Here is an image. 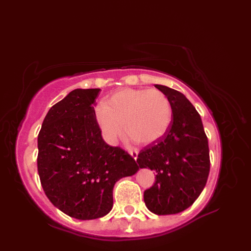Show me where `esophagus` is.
<instances>
[{
	"instance_id": "34e87169",
	"label": "esophagus",
	"mask_w": 251,
	"mask_h": 251,
	"mask_svg": "<svg viewBox=\"0 0 251 251\" xmlns=\"http://www.w3.org/2000/svg\"><path fill=\"white\" fill-rule=\"evenodd\" d=\"M129 152H130V154H131V155H132L133 159L136 161L137 156H138V150H130V151H129Z\"/></svg>"
}]
</instances>
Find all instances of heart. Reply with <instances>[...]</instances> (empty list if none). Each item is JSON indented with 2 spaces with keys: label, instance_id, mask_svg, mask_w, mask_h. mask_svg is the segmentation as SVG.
Wrapping results in <instances>:
<instances>
[{
  "label": "heart",
  "instance_id": "obj_1",
  "mask_svg": "<svg viewBox=\"0 0 251 251\" xmlns=\"http://www.w3.org/2000/svg\"><path fill=\"white\" fill-rule=\"evenodd\" d=\"M95 115L103 139L115 144L124 133L141 144H150L167 132L172 120V105L159 89L127 88L118 91Z\"/></svg>",
  "mask_w": 251,
  "mask_h": 251
}]
</instances>
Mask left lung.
<instances>
[{
    "mask_svg": "<svg viewBox=\"0 0 251 251\" xmlns=\"http://www.w3.org/2000/svg\"><path fill=\"white\" fill-rule=\"evenodd\" d=\"M172 105L167 132L138 153L139 168L155 171L153 185L144 191L147 207L156 215L183 212L203 190L209 173V150L201 118L180 91L154 84Z\"/></svg>",
    "mask_w": 251,
    "mask_h": 251,
    "instance_id": "8db88e82",
    "label": "left lung"
}]
</instances>
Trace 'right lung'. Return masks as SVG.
<instances>
[{"label":"right lung","mask_w":251,"mask_h":251,"mask_svg":"<svg viewBox=\"0 0 251 251\" xmlns=\"http://www.w3.org/2000/svg\"><path fill=\"white\" fill-rule=\"evenodd\" d=\"M100 90H72L49 110L37 137L43 189L52 204L78 220L109 214L115 183L139 169L127 151L102 139L94 108Z\"/></svg>","instance_id":"right-lung-1"}]
</instances>
